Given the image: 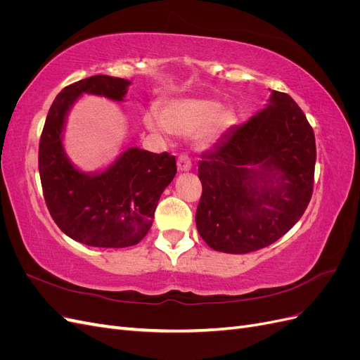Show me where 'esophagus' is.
<instances>
[{
	"instance_id": "34e87169",
	"label": "esophagus",
	"mask_w": 360,
	"mask_h": 360,
	"mask_svg": "<svg viewBox=\"0 0 360 360\" xmlns=\"http://www.w3.org/2000/svg\"><path fill=\"white\" fill-rule=\"evenodd\" d=\"M177 167H179L180 171H189V169L192 168V160H191V158H189L188 155L181 153V155L179 156V159H177Z\"/></svg>"
}]
</instances>
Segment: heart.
<instances>
[{
	"instance_id": "heart-1",
	"label": "heart",
	"mask_w": 360,
	"mask_h": 360,
	"mask_svg": "<svg viewBox=\"0 0 360 360\" xmlns=\"http://www.w3.org/2000/svg\"><path fill=\"white\" fill-rule=\"evenodd\" d=\"M233 122L231 114L217 110L212 101H179L163 108L162 123L155 114H147L146 124L153 132L167 129L171 134L191 135L200 129L202 146H209L219 138Z\"/></svg>"
}]
</instances>
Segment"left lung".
<instances>
[{
  "label": "left lung",
  "mask_w": 360,
  "mask_h": 360,
  "mask_svg": "<svg viewBox=\"0 0 360 360\" xmlns=\"http://www.w3.org/2000/svg\"><path fill=\"white\" fill-rule=\"evenodd\" d=\"M315 136L287 93L271 91L269 106L231 127L202 153L198 233L212 249L248 254L290 231L312 197Z\"/></svg>",
  "instance_id": "obj_1"
}]
</instances>
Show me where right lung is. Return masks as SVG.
<instances>
[{
  "label": "right lung",
  "instance_id": "add662e5",
  "mask_svg": "<svg viewBox=\"0 0 360 360\" xmlns=\"http://www.w3.org/2000/svg\"><path fill=\"white\" fill-rule=\"evenodd\" d=\"M130 82L106 75L64 86L52 102L39 144L43 197L53 222L73 240L94 248L139 243L153 224L160 195L177 172L176 156L127 148L101 174L76 169L63 150V126L82 93L123 101Z\"/></svg>",
  "mask_w": 360,
  "mask_h": 360
}]
</instances>
